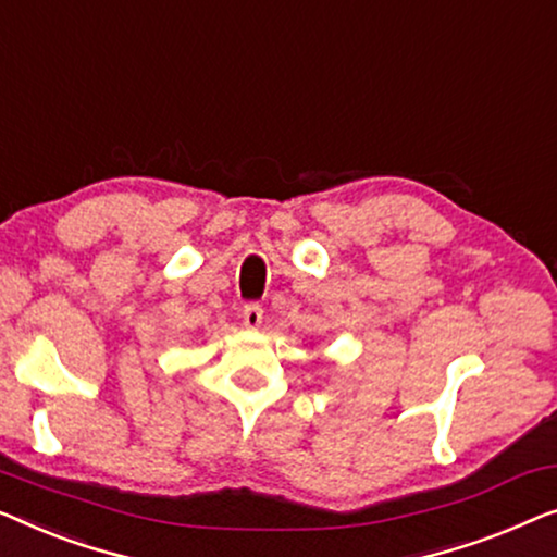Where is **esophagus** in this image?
Here are the masks:
<instances>
[{
    "instance_id": "1",
    "label": "esophagus",
    "mask_w": 557,
    "mask_h": 557,
    "mask_svg": "<svg viewBox=\"0 0 557 557\" xmlns=\"http://www.w3.org/2000/svg\"><path fill=\"white\" fill-rule=\"evenodd\" d=\"M262 318H264V310L260 302H247L245 308H242V320H245L247 327H260L262 325Z\"/></svg>"
}]
</instances>
